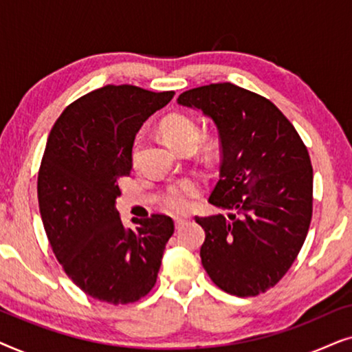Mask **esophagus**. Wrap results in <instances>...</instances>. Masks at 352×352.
<instances>
[{"label":"esophagus","mask_w":352,"mask_h":352,"mask_svg":"<svg viewBox=\"0 0 352 352\" xmlns=\"http://www.w3.org/2000/svg\"><path fill=\"white\" fill-rule=\"evenodd\" d=\"M186 224V219H182V218H175V226H176V229H181L182 226Z\"/></svg>","instance_id":"esophagus-1"}]
</instances>
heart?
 <instances>
[{"instance_id": "1", "label": "heart", "mask_w": 352, "mask_h": 352, "mask_svg": "<svg viewBox=\"0 0 352 352\" xmlns=\"http://www.w3.org/2000/svg\"><path fill=\"white\" fill-rule=\"evenodd\" d=\"M162 133L173 147L179 148L186 144H195L199 141V126L194 120L181 113H173L162 123ZM138 144L134 147V158L138 157ZM200 186L194 179L179 181L173 184L163 197V205L173 213H186L190 210L194 199L199 195Z\"/></svg>"}]
</instances>
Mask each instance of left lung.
I'll return each mask as SVG.
<instances>
[{
  "label": "left lung",
  "instance_id": "left-lung-1",
  "mask_svg": "<svg viewBox=\"0 0 352 352\" xmlns=\"http://www.w3.org/2000/svg\"><path fill=\"white\" fill-rule=\"evenodd\" d=\"M214 123L219 181L208 201L226 214L195 216L205 230L200 258L221 290L256 296L285 276L312 216L307 148L280 110L232 83L200 86L177 98Z\"/></svg>",
  "mask_w": 352,
  "mask_h": 352
}]
</instances>
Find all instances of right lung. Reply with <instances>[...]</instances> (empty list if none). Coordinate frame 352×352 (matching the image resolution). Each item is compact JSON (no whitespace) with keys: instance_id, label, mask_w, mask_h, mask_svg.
Instances as JSON below:
<instances>
[{"instance_id":"obj_1","label":"right lung","mask_w":352,"mask_h":352,"mask_svg":"<svg viewBox=\"0 0 352 352\" xmlns=\"http://www.w3.org/2000/svg\"><path fill=\"white\" fill-rule=\"evenodd\" d=\"M175 93L104 86L69 105L52 126L38 173V201L56 258L86 295L112 305L146 296L175 232L170 216L131 219L115 204L133 168L134 138Z\"/></svg>"}]
</instances>
